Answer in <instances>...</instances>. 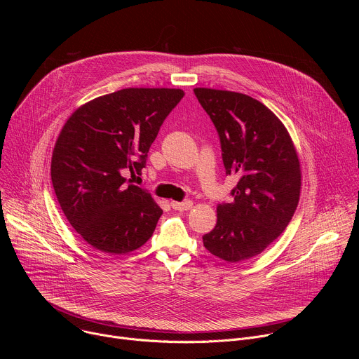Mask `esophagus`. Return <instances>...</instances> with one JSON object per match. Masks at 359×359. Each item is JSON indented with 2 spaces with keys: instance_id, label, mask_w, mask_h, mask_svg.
Masks as SVG:
<instances>
[{
  "instance_id": "esophagus-1",
  "label": "esophagus",
  "mask_w": 359,
  "mask_h": 359,
  "mask_svg": "<svg viewBox=\"0 0 359 359\" xmlns=\"http://www.w3.org/2000/svg\"><path fill=\"white\" fill-rule=\"evenodd\" d=\"M170 206H172V209H175V210H180V212H183V210H190L191 208H193V201L191 200H184V201H172L170 203Z\"/></svg>"
}]
</instances>
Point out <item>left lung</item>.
Wrapping results in <instances>:
<instances>
[{"mask_svg":"<svg viewBox=\"0 0 359 359\" xmlns=\"http://www.w3.org/2000/svg\"><path fill=\"white\" fill-rule=\"evenodd\" d=\"M215 123L234 200L217 206L216 227L203 244L238 263L263 252L291 222L301 190L297 150L283 122L257 99L210 88L193 89Z\"/></svg>","mask_w":359,"mask_h":359,"instance_id":"8db88e82","label":"left lung"}]
</instances>
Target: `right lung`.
I'll use <instances>...</instances> for the list:
<instances>
[{
	"mask_svg": "<svg viewBox=\"0 0 359 359\" xmlns=\"http://www.w3.org/2000/svg\"><path fill=\"white\" fill-rule=\"evenodd\" d=\"M182 89L128 88L92 99L64 125L50 179L69 224L93 248L118 255L142 247L163 210L123 175H140Z\"/></svg>",
	"mask_w": 359,
	"mask_h": 359,
	"instance_id": "right-lung-1",
	"label": "right lung"
}]
</instances>
